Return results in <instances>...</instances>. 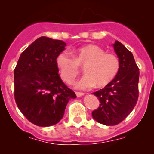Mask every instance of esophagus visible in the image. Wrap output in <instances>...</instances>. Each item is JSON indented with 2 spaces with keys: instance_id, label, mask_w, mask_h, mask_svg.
<instances>
[{
  "instance_id": "obj_1",
  "label": "esophagus",
  "mask_w": 154,
  "mask_h": 154,
  "mask_svg": "<svg viewBox=\"0 0 154 154\" xmlns=\"http://www.w3.org/2000/svg\"><path fill=\"white\" fill-rule=\"evenodd\" d=\"M76 95H77L78 97H82V96L84 95V93H83V92H76Z\"/></svg>"
}]
</instances>
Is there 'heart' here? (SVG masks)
<instances>
[{"label": "heart", "mask_w": 154, "mask_h": 154, "mask_svg": "<svg viewBox=\"0 0 154 154\" xmlns=\"http://www.w3.org/2000/svg\"><path fill=\"white\" fill-rule=\"evenodd\" d=\"M57 66L61 78L69 84L78 75L79 66H86V75L75 83L76 88L85 89L94 85L101 88L109 84L119 74L120 61L115 54H107L104 49L95 45H88L76 50L74 57L66 52L59 54Z\"/></svg>", "instance_id": "obj_1"}]
</instances>
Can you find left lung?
<instances>
[{"label":"left lung","instance_id":"1","mask_svg":"<svg viewBox=\"0 0 154 154\" xmlns=\"http://www.w3.org/2000/svg\"><path fill=\"white\" fill-rule=\"evenodd\" d=\"M120 61L116 78L93 94L100 104L91 113L98 123L107 126L122 122L133 111L139 97V69L133 54L119 41L112 45Z\"/></svg>","mask_w":154,"mask_h":154}]
</instances>
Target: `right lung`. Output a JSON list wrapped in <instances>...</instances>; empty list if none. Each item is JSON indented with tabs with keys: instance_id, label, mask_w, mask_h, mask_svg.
I'll list each match as a JSON object with an SVG mask.
<instances>
[{
	"instance_id": "obj_1",
	"label": "right lung",
	"mask_w": 154,
	"mask_h": 154,
	"mask_svg": "<svg viewBox=\"0 0 154 154\" xmlns=\"http://www.w3.org/2000/svg\"><path fill=\"white\" fill-rule=\"evenodd\" d=\"M66 46L62 40L40 37L21 53L14 70L16 104L35 125L57 124L68 100L77 97L58 74L57 57Z\"/></svg>"
}]
</instances>
